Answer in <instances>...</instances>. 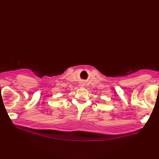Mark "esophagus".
Wrapping results in <instances>:
<instances>
[{
    "instance_id": "1",
    "label": "esophagus",
    "mask_w": 159,
    "mask_h": 159,
    "mask_svg": "<svg viewBox=\"0 0 159 159\" xmlns=\"http://www.w3.org/2000/svg\"><path fill=\"white\" fill-rule=\"evenodd\" d=\"M80 86H81V87H82V84H80Z\"/></svg>"
}]
</instances>
